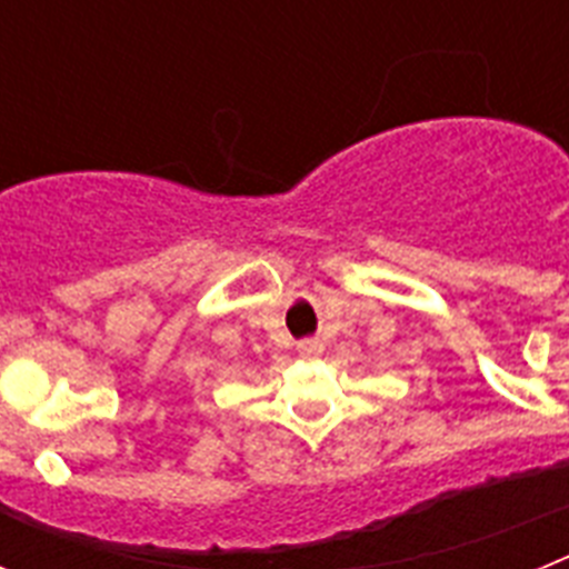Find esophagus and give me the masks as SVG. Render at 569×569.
<instances>
[{
    "label": "esophagus",
    "mask_w": 569,
    "mask_h": 569,
    "mask_svg": "<svg viewBox=\"0 0 569 569\" xmlns=\"http://www.w3.org/2000/svg\"><path fill=\"white\" fill-rule=\"evenodd\" d=\"M299 353L301 356H319L321 353V341L319 339H301L299 341Z\"/></svg>",
    "instance_id": "34e87169"
}]
</instances>
